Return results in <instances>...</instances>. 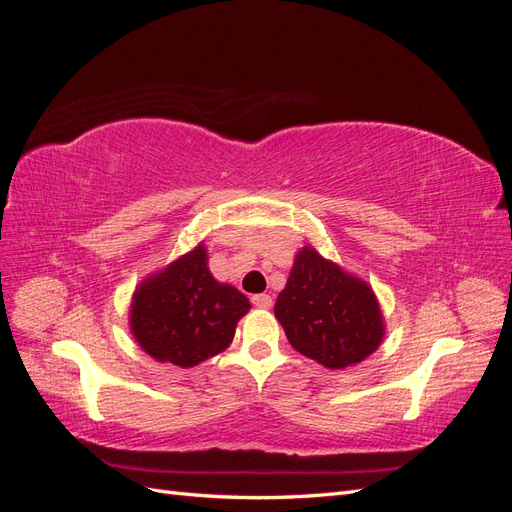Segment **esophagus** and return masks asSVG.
Masks as SVG:
<instances>
[{
	"mask_svg": "<svg viewBox=\"0 0 512 512\" xmlns=\"http://www.w3.org/2000/svg\"><path fill=\"white\" fill-rule=\"evenodd\" d=\"M252 305L260 307V309H269L273 305V299L269 297V294H254Z\"/></svg>",
	"mask_w": 512,
	"mask_h": 512,
	"instance_id": "obj_1",
	"label": "esophagus"
}]
</instances>
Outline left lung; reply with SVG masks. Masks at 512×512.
<instances>
[{
	"instance_id": "8db88e82",
	"label": "left lung",
	"mask_w": 512,
	"mask_h": 512,
	"mask_svg": "<svg viewBox=\"0 0 512 512\" xmlns=\"http://www.w3.org/2000/svg\"><path fill=\"white\" fill-rule=\"evenodd\" d=\"M275 316L294 350L329 369L363 361L384 335L374 292L312 247L294 260Z\"/></svg>"
}]
</instances>
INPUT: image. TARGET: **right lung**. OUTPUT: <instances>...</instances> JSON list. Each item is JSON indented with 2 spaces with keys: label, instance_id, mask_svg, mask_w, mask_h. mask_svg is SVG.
Returning a JSON list of instances; mask_svg holds the SVG:
<instances>
[{
  "label": "right lung",
  "instance_id": "add662e5",
  "mask_svg": "<svg viewBox=\"0 0 512 512\" xmlns=\"http://www.w3.org/2000/svg\"><path fill=\"white\" fill-rule=\"evenodd\" d=\"M247 309L245 294L213 280L205 247L198 245L141 284L130 324L136 342L153 359L194 367L228 348Z\"/></svg>",
  "mask_w": 512,
  "mask_h": 512
}]
</instances>
